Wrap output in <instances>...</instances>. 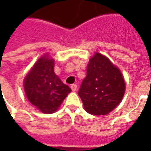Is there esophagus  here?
<instances>
[{"instance_id":"34e87169","label":"esophagus","mask_w":151,"mask_h":151,"mask_svg":"<svg viewBox=\"0 0 151 151\" xmlns=\"http://www.w3.org/2000/svg\"><path fill=\"white\" fill-rule=\"evenodd\" d=\"M70 88L72 89L73 91H76V90H77V85L76 84H72V85L70 86Z\"/></svg>"}]
</instances>
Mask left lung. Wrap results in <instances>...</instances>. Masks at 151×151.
Segmentation results:
<instances>
[{
  "label": "left lung",
  "instance_id": "left-lung-1",
  "mask_svg": "<svg viewBox=\"0 0 151 151\" xmlns=\"http://www.w3.org/2000/svg\"><path fill=\"white\" fill-rule=\"evenodd\" d=\"M125 91V82L120 70L108 57L95 52L90 59L86 77L78 95L88 113L104 116L119 105Z\"/></svg>",
  "mask_w": 151,
  "mask_h": 151
}]
</instances>
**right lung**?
Listing matches in <instances>:
<instances>
[{"instance_id":"add662e5","label":"right lung","mask_w":151,"mask_h":151,"mask_svg":"<svg viewBox=\"0 0 151 151\" xmlns=\"http://www.w3.org/2000/svg\"><path fill=\"white\" fill-rule=\"evenodd\" d=\"M24 90L31 104L46 114L55 112L71 92L54 73V60L48 54L40 57L26 76Z\"/></svg>"}]
</instances>
